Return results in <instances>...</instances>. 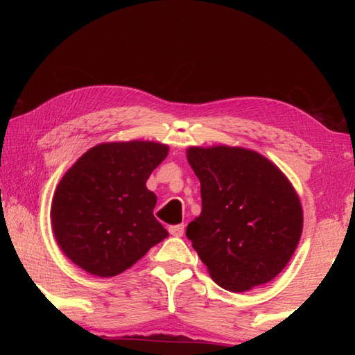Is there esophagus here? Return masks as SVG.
I'll list each match as a JSON object with an SVG mask.
<instances>
[{
	"instance_id": "1",
	"label": "esophagus",
	"mask_w": 355,
	"mask_h": 355,
	"mask_svg": "<svg viewBox=\"0 0 355 355\" xmlns=\"http://www.w3.org/2000/svg\"><path fill=\"white\" fill-rule=\"evenodd\" d=\"M169 233L172 236H183L184 233V224H173V225H169Z\"/></svg>"
}]
</instances>
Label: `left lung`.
<instances>
[{
    "label": "left lung",
    "instance_id": "left-lung-1",
    "mask_svg": "<svg viewBox=\"0 0 355 355\" xmlns=\"http://www.w3.org/2000/svg\"><path fill=\"white\" fill-rule=\"evenodd\" d=\"M187 162L200 180L202 209L186 236L210 277L233 293L270 282L302 235V206L288 178L245 148L192 146Z\"/></svg>",
    "mask_w": 355,
    "mask_h": 355
}]
</instances>
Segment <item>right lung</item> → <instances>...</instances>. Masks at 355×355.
I'll return each mask as SVG.
<instances>
[{
  "instance_id": "right-lung-1",
  "label": "right lung",
  "mask_w": 355,
  "mask_h": 355,
  "mask_svg": "<svg viewBox=\"0 0 355 355\" xmlns=\"http://www.w3.org/2000/svg\"><path fill=\"white\" fill-rule=\"evenodd\" d=\"M168 153L155 141L101 143L65 172L53 195L51 227L67 258L89 275L111 277L168 236L146 187Z\"/></svg>"
}]
</instances>
